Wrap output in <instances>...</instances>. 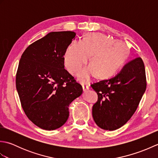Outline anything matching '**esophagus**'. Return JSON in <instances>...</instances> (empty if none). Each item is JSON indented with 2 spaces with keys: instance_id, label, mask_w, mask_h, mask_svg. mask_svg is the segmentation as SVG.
I'll return each mask as SVG.
<instances>
[{
  "instance_id": "1",
  "label": "esophagus",
  "mask_w": 158,
  "mask_h": 158,
  "mask_svg": "<svg viewBox=\"0 0 158 158\" xmlns=\"http://www.w3.org/2000/svg\"><path fill=\"white\" fill-rule=\"evenodd\" d=\"M82 88H83V90L84 92H85V91H87V90L88 89H89V86H88V85H82Z\"/></svg>"
}]
</instances>
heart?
I'll list each match as a JSON object with an SVG mask.
<instances>
[{
  "label": "heart",
  "mask_w": 158,
  "mask_h": 158,
  "mask_svg": "<svg viewBox=\"0 0 158 158\" xmlns=\"http://www.w3.org/2000/svg\"><path fill=\"white\" fill-rule=\"evenodd\" d=\"M130 49L126 43L101 33H90L80 42L74 41L67 48L64 62L71 75H76L90 58V66L80 71L78 78L88 83L94 75L100 79L113 76L129 58Z\"/></svg>",
  "instance_id": "b5f03b06"
}]
</instances>
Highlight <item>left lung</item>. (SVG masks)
<instances>
[{"mask_svg":"<svg viewBox=\"0 0 158 158\" xmlns=\"http://www.w3.org/2000/svg\"><path fill=\"white\" fill-rule=\"evenodd\" d=\"M91 86L98 94V100L92 107V116L97 126L110 131L119 128L135 113L145 92L147 81L143 60L138 57L130 60L116 76Z\"/></svg>","mask_w":158,"mask_h":158,"instance_id":"8db88e82","label":"left lung"}]
</instances>
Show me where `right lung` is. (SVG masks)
<instances>
[{
  "instance_id": "right-lung-1",
  "label": "right lung",
  "mask_w": 158,
  "mask_h": 158,
  "mask_svg": "<svg viewBox=\"0 0 158 158\" xmlns=\"http://www.w3.org/2000/svg\"><path fill=\"white\" fill-rule=\"evenodd\" d=\"M76 33L52 32L30 45L21 56L16 89L28 118L40 128L53 130L69 118V106L82 86L64 69V56Z\"/></svg>"
}]
</instances>
